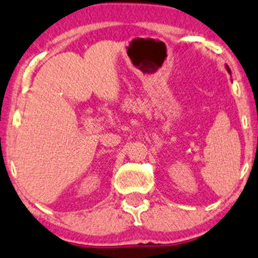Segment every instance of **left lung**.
<instances>
[{
  "mask_svg": "<svg viewBox=\"0 0 258 258\" xmlns=\"http://www.w3.org/2000/svg\"><path fill=\"white\" fill-rule=\"evenodd\" d=\"M226 69H227V72L230 74V69H229V67H228V65H226Z\"/></svg>",
  "mask_w": 258,
  "mask_h": 258,
  "instance_id": "obj_1",
  "label": "left lung"
}]
</instances>
